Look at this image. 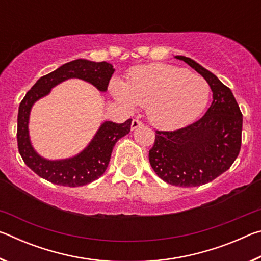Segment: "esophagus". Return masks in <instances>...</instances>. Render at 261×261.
I'll return each instance as SVG.
<instances>
[{"label":"esophagus","mask_w":261,"mask_h":261,"mask_svg":"<svg viewBox=\"0 0 261 261\" xmlns=\"http://www.w3.org/2000/svg\"><path fill=\"white\" fill-rule=\"evenodd\" d=\"M143 125V123H141L139 120H134L131 123V130H136L137 127H139Z\"/></svg>","instance_id":"1"}]
</instances>
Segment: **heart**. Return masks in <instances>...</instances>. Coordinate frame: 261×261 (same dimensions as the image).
Masks as SVG:
<instances>
[{
    "label": "heart",
    "mask_w": 261,
    "mask_h": 261,
    "mask_svg": "<svg viewBox=\"0 0 261 261\" xmlns=\"http://www.w3.org/2000/svg\"><path fill=\"white\" fill-rule=\"evenodd\" d=\"M113 93L127 107H146L148 120L161 129H177L199 116L211 87L204 78L169 64L136 69L127 83H113Z\"/></svg>",
    "instance_id": "heart-1"
}]
</instances>
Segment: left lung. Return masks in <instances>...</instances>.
<instances>
[{
    "mask_svg": "<svg viewBox=\"0 0 261 261\" xmlns=\"http://www.w3.org/2000/svg\"><path fill=\"white\" fill-rule=\"evenodd\" d=\"M200 73L213 101L197 122L174 131H155L149 163L155 174L175 187H199L227 171L241 151L243 115L230 88L215 74L185 56H175Z\"/></svg>",
    "mask_w": 261,
    "mask_h": 261,
    "instance_id": "left-lung-1",
    "label": "left lung"
}]
</instances>
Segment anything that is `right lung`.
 Here are the masks:
<instances>
[{
  "label": "right lung",
  "mask_w": 261,
  "mask_h": 261,
  "mask_svg": "<svg viewBox=\"0 0 261 261\" xmlns=\"http://www.w3.org/2000/svg\"><path fill=\"white\" fill-rule=\"evenodd\" d=\"M114 71L113 65L107 62L78 59L41 77L26 93L18 109L17 143L25 165L35 174L51 183L69 188L83 187L103 175L115 144L130 132L131 118L121 124L103 122L87 147L77 155L63 160H47L34 151L29 135V120L35 101L49 94L51 88L60 83L70 78H79L92 84L99 91L106 92Z\"/></svg>",
  "instance_id": "obj_1"
}]
</instances>
